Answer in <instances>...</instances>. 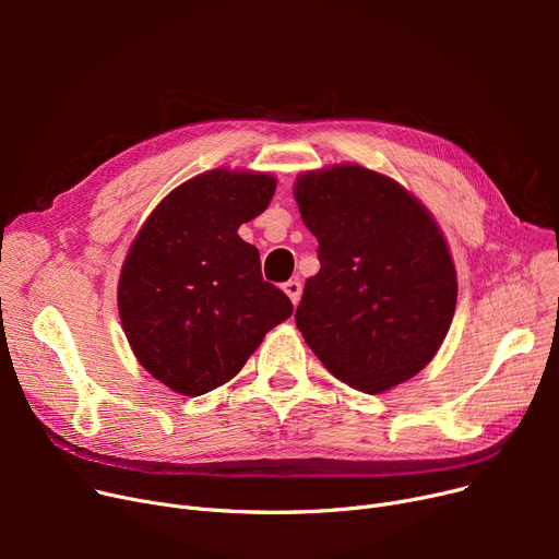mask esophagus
I'll use <instances>...</instances> for the list:
<instances>
[{
  "mask_svg": "<svg viewBox=\"0 0 559 559\" xmlns=\"http://www.w3.org/2000/svg\"><path fill=\"white\" fill-rule=\"evenodd\" d=\"M301 289H304V287H301V281H299V278H289L287 283H283V292H285V295L289 297V301L295 304V306H297L299 299H301Z\"/></svg>",
  "mask_w": 559,
  "mask_h": 559,
  "instance_id": "esophagus-1",
  "label": "esophagus"
}]
</instances>
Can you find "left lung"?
I'll use <instances>...</instances> for the list:
<instances>
[{
  "label": "left lung",
  "instance_id": "obj_1",
  "mask_svg": "<svg viewBox=\"0 0 559 559\" xmlns=\"http://www.w3.org/2000/svg\"><path fill=\"white\" fill-rule=\"evenodd\" d=\"M295 199L319 272L295 321L348 388L378 394L417 376L442 346L457 301L455 264L432 215L385 174L333 165L301 174Z\"/></svg>",
  "mask_w": 559,
  "mask_h": 559
}]
</instances>
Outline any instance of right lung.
<instances>
[{
  "label": "right lung",
  "instance_id": "obj_1",
  "mask_svg": "<svg viewBox=\"0 0 559 559\" xmlns=\"http://www.w3.org/2000/svg\"><path fill=\"white\" fill-rule=\"evenodd\" d=\"M272 174L226 167L171 190L122 264L117 308L138 362L171 392L201 396L238 373L292 301L262 281L238 228L267 209Z\"/></svg>",
  "mask_w": 559,
  "mask_h": 559
}]
</instances>
